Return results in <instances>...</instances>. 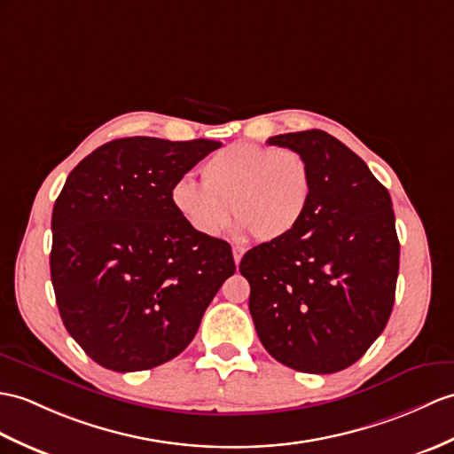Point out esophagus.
<instances>
[{"instance_id":"esophagus-1","label":"esophagus","mask_w":454,"mask_h":454,"mask_svg":"<svg viewBox=\"0 0 454 454\" xmlns=\"http://www.w3.org/2000/svg\"><path fill=\"white\" fill-rule=\"evenodd\" d=\"M231 253H234V261H236V265H239V261H241V257H244L246 249L241 247V246H234V247H231Z\"/></svg>"}]
</instances>
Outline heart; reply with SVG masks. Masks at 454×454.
<instances>
[{"label":"heart","instance_id":"obj_1","mask_svg":"<svg viewBox=\"0 0 454 454\" xmlns=\"http://www.w3.org/2000/svg\"><path fill=\"white\" fill-rule=\"evenodd\" d=\"M201 185L179 179L172 205L203 238H218L230 223L257 241L280 239L300 224L313 192L309 160L294 149L236 143L203 162Z\"/></svg>","mask_w":454,"mask_h":454}]
</instances>
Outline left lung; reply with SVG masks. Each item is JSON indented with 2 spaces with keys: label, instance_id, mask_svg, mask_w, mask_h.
<instances>
[{
  "label": "left lung",
  "instance_id": "8db88e82",
  "mask_svg": "<svg viewBox=\"0 0 454 454\" xmlns=\"http://www.w3.org/2000/svg\"><path fill=\"white\" fill-rule=\"evenodd\" d=\"M309 160L313 192L300 224L249 249L239 272L261 344L303 373L360 360L391 317L400 244L387 187L321 129L270 137Z\"/></svg>",
  "mask_w": 454,
  "mask_h": 454
}]
</instances>
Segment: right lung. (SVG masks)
I'll return each instance as SVG.
<instances>
[{
    "label": "right lung",
    "mask_w": 454,
    "mask_h": 454,
    "mask_svg": "<svg viewBox=\"0 0 454 454\" xmlns=\"http://www.w3.org/2000/svg\"><path fill=\"white\" fill-rule=\"evenodd\" d=\"M220 146L125 137L67 176L51 213V284L67 333L106 370L182 354L236 272L228 241L195 234L172 205L174 185Z\"/></svg>",
    "instance_id": "right-lung-1"
}]
</instances>
